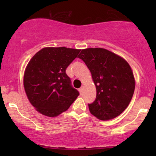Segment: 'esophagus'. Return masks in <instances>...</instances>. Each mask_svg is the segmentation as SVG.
<instances>
[{
    "instance_id": "esophagus-1",
    "label": "esophagus",
    "mask_w": 156,
    "mask_h": 156,
    "mask_svg": "<svg viewBox=\"0 0 156 156\" xmlns=\"http://www.w3.org/2000/svg\"><path fill=\"white\" fill-rule=\"evenodd\" d=\"M78 90H79V92L80 93V94H81L82 92H83V87H80V88L78 89Z\"/></svg>"
}]
</instances>
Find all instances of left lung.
I'll list each match as a JSON object with an SVG mask.
<instances>
[{
  "mask_svg": "<svg viewBox=\"0 0 156 156\" xmlns=\"http://www.w3.org/2000/svg\"><path fill=\"white\" fill-rule=\"evenodd\" d=\"M78 58L92 73L97 95L89 104L90 112L101 120L115 118L129 105L135 89L132 69L124 58L103 48L82 50Z\"/></svg>",
  "mask_w": 156,
  "mask_h": 156,
  "instance_id": "8db88e82",
  "label": "left lung"
}]
</instances>
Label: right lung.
<instances>
[{"label":"right lung","instance_id":"add662e5","mask_svg":"<svg viewBox=\"0 0 156 156\" xmlns=\"http://www.w3.org/2000/svg\"><path fill=\"white\" fill-rule=\"evenodd\" d=\"M80 50L44 48L32 57L24 74L26 93L37 112L56 117L67 111L79 92L73 88L66 69Z\"/></svg>","mask_w":156,"mask_h":156}]
</instances>
